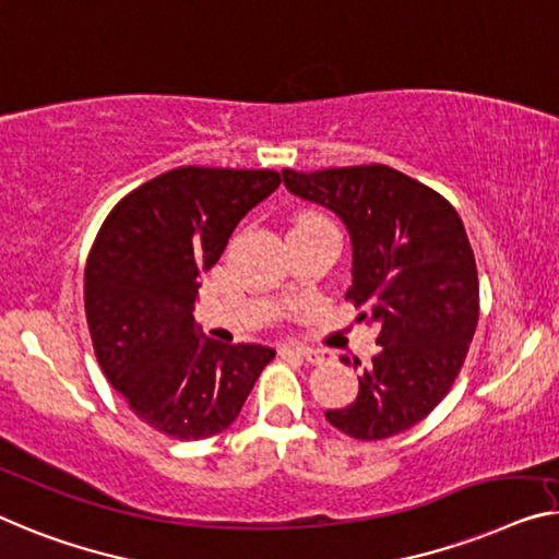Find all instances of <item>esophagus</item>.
I'll list each match as a JSON object with an SVG mask.
<instances>
[{
	"label": "esophagus",
	"mask_w": 559,
	"mask_h": 559,
	"mask_svg": "<svg viewBox=\"0 0 559 559\" xmlns=\"http://www.w3.org/2000/svg\"><path fill=\"white\" fill-rule=\"evenodd\" d=\"M281 352L290 354V356H298V359H304L308 364H319L323 359L321 352H316V348H306V346H283Z\"/></svg>",
	"instance_id": "esophagus-1"
}]
</instances>
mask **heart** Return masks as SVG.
<instances>
[{
    "instance_id": "1",
    "label": "heart",
    "mask_w": 559,
    "mask_h": 559,
    "mask_svg": "<svg viewBox=\"0 0 559 559\" xmlns=\"http://www.w3.org/2000/svg\"><path fill=\"white\" fill-rule=\"evenodd\" d=\"M306 221H323L321 215H301V218H298L296 223H306Z\"/></svg>"
}]
</instances>
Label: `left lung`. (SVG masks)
I'll list each match as a JSON object with an SVG mask.
<instances>
[{"mask_svg": "<svg viewBox=\"0 0 559 559\" xmlns=\"http://www.w3.org/2000/svg\"><path fill=\"white\" fill-rule=\"evenodd\" d=\"M283 186L344 223L354 251L346 298L359 321L379 326L381 348L359 377V396L326 419L364 441L402 435L452 389L477 329V263L464 223L437 190L389 165L283 170Z\"/></svg>", "mask_w": 559, "mask_h": 559, "instance_id": "8db88e82", "label": "left lung"}]
</instances>
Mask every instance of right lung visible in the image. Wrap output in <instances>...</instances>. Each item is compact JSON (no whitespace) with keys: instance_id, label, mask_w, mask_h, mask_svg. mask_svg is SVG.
<instances>
[{"instance_id":"right-lung-1","label":"right lung","mask_w":559,"mask_h":559,"mask_svg":"<svg viewBox=\"0 0 559 559\" xmlns=\"http://www.w3.org/2000/svg\"><path fill=\"white\" fill-rule=\"evenodd\" d=\"M281 186L273 170L175 168L124 195L85 265V313L99 369L150 427L190 441L221 435L276 352L205 338L200 276L240 218Z\"/></svg>"}]
</instances>
